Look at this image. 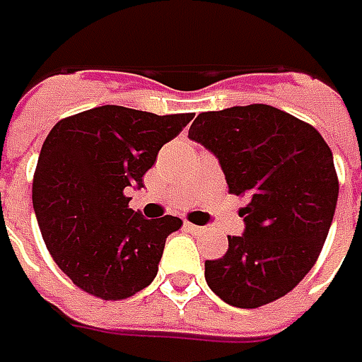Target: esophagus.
<instances>
[{
    "label": "esophagus",
    "mask_w": 362,
    "mask_h": 362,
    "mask_svg": "<svg viewBox=\"0 0 362 362\" xmlns=\"http://www.w3.org/2000/svg\"><path fill=\"white\" fill-rule=\"evenodd\" d=\"M185 230L191 231V233H203L205 228H202V226H193V223H185Z\"/></svg>",
    "instance_id": "esophagus-1"
}]
</instances>
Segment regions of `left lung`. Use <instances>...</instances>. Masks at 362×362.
<instances>
[{
	"mask_svg": "<svg viewBox=\"0 0 362 362\" xmlns=\"http://www.w3.org/2000/svg\"><path fill=\"white\" fill-rule=\"evenodd\" d=\"M189 136L209 148L240 209L242 235H228L219 259H205V280L223 302L257 308L286 296L310 272L339 199L327 141L313 124L270 105L202 112Z\"/></svg>",
	"mask_w": 362,
	"mask_h": 362,
	"instance_id": "left-lung-1",
	"label": "left lung"
}]
</instances>
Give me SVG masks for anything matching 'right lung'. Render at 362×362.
I'll return each instance as SVG.
<instances>
[{"instance_id": "obj_1", "label": "right lung", "mask_w": 362, "mask_h": 362, "mask_svg": "<svg viewBox=\"0 0 362 362\" xmlns=\"http://www.w3.org/2000/svg\"><path fill=\"white\" fill-rule=\"evenodd\" d=\"M193 119L105 105L54 124L37 159L32 202L37 226L58 268L92 296L124 300L153 282L165 240L183 221L145 219L129 207V187L160 146Z\"/></svg>"}]
</instances>
